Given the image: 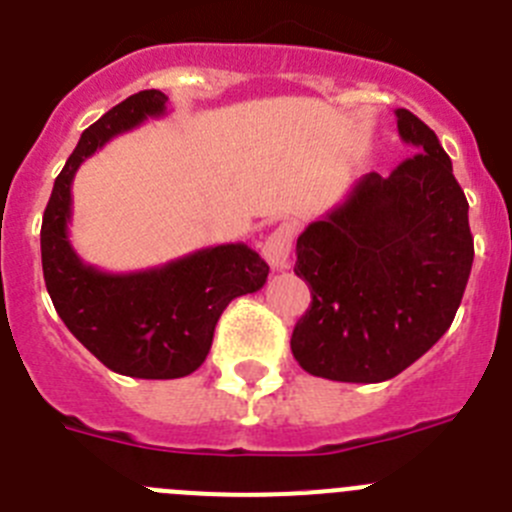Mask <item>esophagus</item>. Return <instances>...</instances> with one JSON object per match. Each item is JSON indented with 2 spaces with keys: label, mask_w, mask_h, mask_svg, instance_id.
I'll return each instance as SVG.
<instances>
[{
  "label": "esophagus",
  "mask_w": 512,
  "mask_h": 512,
  "mask_svg": "<svg viewBox=\"0 0 512 512\" xmlns=\"http://www.w3.org/2000/svg\"><path fill=\"white\" fill-rule=\"evenodd\" d=\"M295 229L293 224H280L275 232L267 234V240L262 242V255L270 262L275 270H285L290 265V252H293Z\"/></svg>",
  "instance_id": "34e87169"
}]
</instances>
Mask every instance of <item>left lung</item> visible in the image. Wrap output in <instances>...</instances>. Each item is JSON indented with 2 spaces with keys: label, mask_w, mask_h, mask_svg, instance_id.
Returning a JSON list of instances; mask_svg holds the SVG:
<instances>
[{
  "label": "left lung",
  "mask_w": 512,
  "mask_h": 512,
  "mask_svg": "<svg viewBox=\"0 0 512 512\" xmlns=\"http://www.w3.org/2000/svg\"><path fill=\"white\" fill-rule=\"evenodd\" d=\"M396 128L419 154L389 176H361L295 247L313 300L290 348L321 379H394L447 333L465 295L475 257L465 191L427 123L396 108Z\"/></svg>",
  "instance_id": "1"
}]
</instances>
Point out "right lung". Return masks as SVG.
<instances>
[{"label":"right lung","mask_w":512,"mask_h":512,"mask_svg":"<svg viewBox=\"0 0 512 512\" xmlns=\"http://www.w3.org/2000/svg\"><path fill=\"white\" fill-rule=\"evenodd\" d=\"M161 90H141L85 128L52 186L42 217V272L68 331L111 371L133 379H181L204 364L214 326L234 298L257 293L267 262L247 245H217L161 267L103 272L85 265L68 237L75 171L118 133L166 113Z\"/></svg>","instance_id":"add662e5"}]
</instances>
